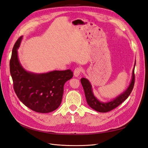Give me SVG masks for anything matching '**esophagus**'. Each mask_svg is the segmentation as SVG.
<instances>
[{
  "label": "esophagus",
  "instance_id": "esophagus-1",
  "mask_svg": "<svg viewBox=\"0 0 148 148\" xmlns=\"http://www.w3.org/2000/svg\"><path fill=\"white\" fill-rule=\"evenodd\" d=\"M81 72H82V69L78 67V68L75 69V70H74L73 75L75 77H78V76L80 75V73H81Z\"/></svg>",
  "mask_w": 148,
  "mask_h": 148
}]
</instances>
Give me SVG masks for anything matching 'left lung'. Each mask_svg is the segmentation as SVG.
<instances>
[{"label": "left lung", "mask_w": 148, "mask_h": 148, "mask_svg": "<svg viewBox=\"0 0 148 148\" xmlns=\"http://www.w3.org/2000/svg\"><path fill=\"white\" fill-rule=\"evenodd\" d=\"M135 64L136 62L132 71V78L128 87L125 91L109 102H103L98 100L92 92V88L91 83L89 82L88 79L82 78L81 79V83L84 89V95L85 97H86L87 103L89 107H91L92 109L99 112H107L114 109L120 104H122L125 100H126L132 92L134 84H135V73H134V71H135Z\"/></svg>", "instance_id": "obj_1"}]
</instances>
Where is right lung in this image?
I'll list each match as a JSON object with an SVG mask.
<instances>
[{"label":"right lung","mask_w":148,"mask_h":148,"mask_svg":"<svg viewBox=\"0 0 148 148\" xmlns=\"http://www.w3.org/2000/svg\"><path fill=\"white\" fill-rule=\"evenodd\" d=\"M23 36L17 40L12 49L10 71L13 88L18 99L33 111L49 113L56 110L61 104L64 86L73 77L70 70H54L44 73L26 71L21 65L18 57Z\"/></svg>","instance_id":"1"}]
</instances>
